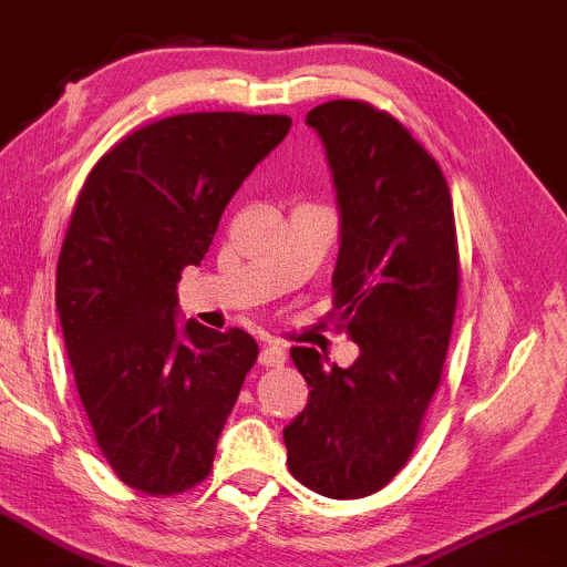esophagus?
<instances>
[{
  "label": "esophagus",
  "instance_id": "1",
  "mask_svg": "<svg viewBox=\"0 0 567 567\" xmlns=\"http://www.w3.org/2000/svg\"><path fill=\"white\" fill-rule=\"evenodd\" d=\"M285 359H288V353H285L282 346H264L261 353H258V364L261 367H282Z\"/></svg>",
  "mask_w": 567,
  "mask_h": 567
}]
</instances>
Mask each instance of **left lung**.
Listing matches in <instances>:
<instances>
[{
    "label": "left lung",
    "instance_id": "obj_1",
    "mask_svg": "<svg viewBox=\"0 0 567 567\" xmlns=\"http://www.w3.org/2000/svg\"><path fill=\"white\" fill-rule=\"evenodd\" d=\"M306 124L340 208L332 317L361 353L343 370L290 351L311 391L282 435L292 478L361 499L406 465L439 391L460 292L452 193L433 155L370 102H324Z\"/></svg>",
    "mask_w": 567,
    "mask_h": 567
}]
</instances>
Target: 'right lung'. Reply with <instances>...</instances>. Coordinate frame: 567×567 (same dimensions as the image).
<instances>
[{
	"instance_id": "right-lung-1",
	"label": "right lung",
	"mask_w": 567,
	"mask_h": 567,
	"mask_svg": "<svg viewBox=\"0 0 567 567\" xmlns=\"http://www.w3.org/2000/svg\"><path fill=\"white\" fill-rule=\"evenodd\" d=\"M290 124L250 113L161 118L107 150L79 193L54 290L65 351L102 456L150 496L206 478L256 364L245 330L176 324V285Z\"/></svg>"
}]
</instances>
